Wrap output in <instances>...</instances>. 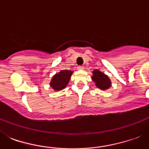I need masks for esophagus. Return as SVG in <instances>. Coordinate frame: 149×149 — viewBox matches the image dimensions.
Here are the masks:
<instances>
[{"label": "esophagus", "mask_w": 149, "mask_h": 149, "mask_svg": "<svg viewBox=\"0 0 149 149\" xmlns=\"http://www.w3.org/2000/svg\"><path fill=\"white\" fill-rule=\"evenodd\" d=\"M84 69V67L83 65H78V67H77V70H83Z\"/></svg>", "instance_id": "1"}]
</instances>
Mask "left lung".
<instances>
[{
    "label": "left lung",
    "mask_w": 149,
    "mask_h": 149,
    "mask_svg": "<svg viewBox=\"0 0 149 149\" xmlns=\"http://www.w3.org/2000/svg\"><path fill=\"white\" fill-rule=\"evenodd\" d=\"M92 79L95 83L97 87L103 91L107 90L111 86V82L109 77L98 70L93 71Z\"/></svg>",
    "instance_id": "left-lung-1"
}]
</instances>
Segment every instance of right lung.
<instances>
[{"mask_svg":"<svg viewBox=\"0 0 149 149\" xmlns=\"http://www.w3.org/2000/svg\"><path fill=\"white\" fill-rule=\"evenodd\" d=\"M73 71L71 70H61L58 73L54 75L50 82V86L54 91H58L65 89L70 82V77Z\"/></svg>","mask_w":149,"mask_h":149,"instance_id":"obj_1","label":"right lung"}]
</instances>
